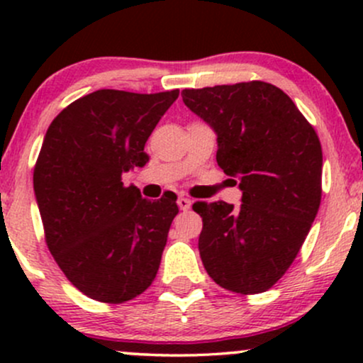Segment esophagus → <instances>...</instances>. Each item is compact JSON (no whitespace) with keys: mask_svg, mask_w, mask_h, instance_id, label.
Instances as JSON below:
<instances>
[{"mask_svg":"<svg viewBox=\"0 0 363 363\" xmlns=\"http://www.w3.org/2000/svg\"><path fill=\"white\" fill-rule=\"evenodd\" d=\"M177 205H179V208H181L182 211H187L191 208V199L189 198H184V196H179Z\"/></svg>","mask_w":363,"mask_h":363,"instance_id":"esophagus-1","label":"esophagus"}]
</instances>
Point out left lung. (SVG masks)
Here are the masks:
<instances>
[{"label":"left lung","instance_id":"obj_1","mask_svg":"<svg viewBox=\"0 0 363 363\" xmlns=\"http://www.w3.org/2000/svg\"><path fill=\"white\" fill-rule=\"evenodd\" d=\"M182 101L216 133V162L239 179L242 205L196 201L206 273L235 294H261L297 257L323 194L318 133L294 101L266 82L182 90Z\"/></svg>","mask_w":363,"mask_h":363}]
</instances>
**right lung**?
<instances>
[{
	"mask_svg": "<svg viewBox=\"0 0 363 363\" xmlns=\"http://www.w3.org/2000/svg\"><path fill=\"white\" fill-rule=\"evenodd\" d=\"M179 90H97L54 118L34 191L45 244L65 277L94 301L123 303L155 280L177 196L157 201L123 184L148 162L145 143Z\"/></svg>",
	"mask_w": 363,
	"mask_h": 363,
	"instance_id": "1",
	"label": "right lung"
}]
</instances>
